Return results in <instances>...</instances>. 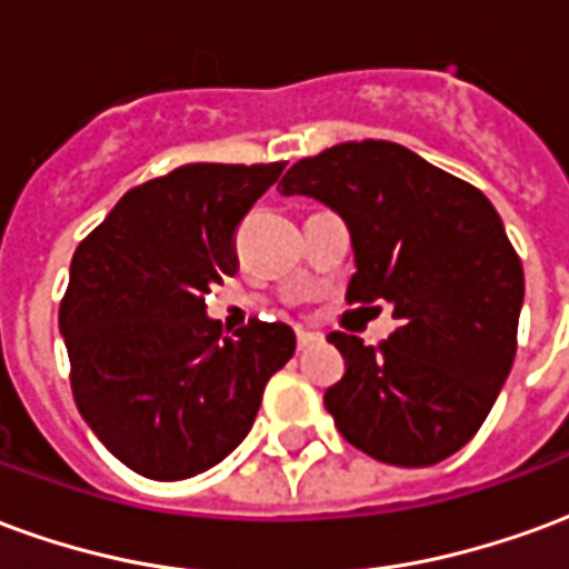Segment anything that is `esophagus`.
<instances>
[{"mask_svg": "<svg viewBox=\"0 0 569 569\" xmlns=\"http://www.w3.org/2000/svg\"><path fill=\"white\" fill-rule=\"evenodd\" d=\"M317 341H322L320 332H310V329H296V345L298 350H305V347L317 345Z\"/></svg>", "mask_w": 569, "mask_h": 569, "instance_id": "34e87169", "label": "esophagus"}]
</instances>
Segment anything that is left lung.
I'll list each match as a JSON object with an SVG mask.
<instances>
[{"instance_id": "1", "label": "left lung", "mask_w": 569, "mask_h": 569, "mask_svg": "<svg viewBox=\"0 0 569 569\" xmlns=\"http://www.w3.org/2000/svg\"><path fill=\"white\" fill-rule=\"evenodd\" d=\"M283 194L329 203L350 228V305L390 301L378 347L329 335L345 378L322 402L353 448L432 466L485 423L509 378L525 301L521 259L476 186L387 140L341 142L292 163Z\"/></svg>"}]
</instances>
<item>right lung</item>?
I'll list each match as a JSON object with an SVG mask.
<instances>
[{
    "label": "right lung",
    "instance_id": "right-lung-1",
    "mask_svg": "<svg viewBox=\"0 0 569 569\" xmlns=\"http://www.w3.org/2000/svg\"><path fill=\"white\" fill-rule=\"evenodd\" d=\"M283 167H176L130 188L72 256L60 301L72 396L140 476L179 481L224 460L296 353L286 322L249 320L228 338L203 305L237 273V228Z\"/></svg>",
    "mask_w": 569,
    "mask_h": 569
}]
</instances>
